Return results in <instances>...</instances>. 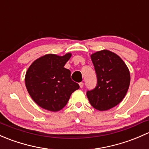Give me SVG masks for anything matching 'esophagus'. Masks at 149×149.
Wrapping results in <instances>:
<instances>
[{
    "label": "esophagus",
    "instance_id": "1",
    "mask_svg": "<svg viewBox=\"0 0 149 149\" xmlns=\"http://www.w3.org/2000/svg\"><path fill=\"white\" fill-rule=\"evenodd\" d=\"M79 86H80V88H83V86H84L83 82H80V83H79Z\"/></svg>",
    "mask_w": 149,
    "mask_h": 149
}]
</instances>
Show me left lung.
Listing matches in <instances>:
<instances>
[{"mask_svg":"<svg viewBox=\"0 0 149 149\" xmlns=\"http://www.w3.org/2000/svg\"><path fill=\"white\" fill-rule=\"evenodd\" d=\"M97 77L94 89L86 96L91 106L105 111L117 106L125 97L130 81L129 69L124 61L115 52L107 49L91 55Z\"/></svg>","mask_w":149,"mask_h":149,"instance_id":"left-lung-1","label":"left lung"}]
</instances>
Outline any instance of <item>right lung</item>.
I'll list each match as a JSON object with an SVG mask.
<instances>
[{
	"label": "right lung",
	"mask_w": 149,
	"mask_h": 149,
	"mask_svg": "<svg viewBox=\"0 0 149 149\" xmlns=\"http://www.w3.org/2000/svg\"><path fill=\"white\" fill-rule=\"evenodd\" d=\"M47 54L37 58L29 67L25 85L30 97L40 107L51 112L62 109L79 85L70 79V71L64 68L71 57Z\"/></svg>",
	"instance_id": "obj_1"
}]
</instances>
